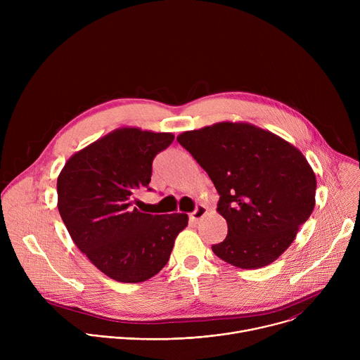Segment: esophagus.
Listing matches in <instances>:
<instances>
[{
    "mask_svg": "<svg viewBox=\"0 0 360 360\" xmlns=\"http://www.w3.org/2000/svg\"><path fill=\"white\" fill-rule=\"evenodd\" d=\"M207 212H208L207 207H205V205H199V207H196V210L189 215V221H191L192 224H198L199 219L203 218L205 214H207Z\"/></svg>",
    "mask_w": 360,
    "mask_h": 360,
    "instance_id": "esophagus-1",
    "label": "esophagus"
}]
</instances>
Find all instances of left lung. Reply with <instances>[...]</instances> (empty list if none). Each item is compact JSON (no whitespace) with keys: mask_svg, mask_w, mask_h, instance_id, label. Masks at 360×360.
<instances>
[{"mask_svg":"<svg viewBox=\"0 0 360 360\" xmlns=\"http://www.w3.org/2000/svg\"><path fill=\"white\" fill-rule=\"evenodd\" d=\"M176 139L219 193L228 235L214 253L240 269L276 261L315 208L316 176L303 153L246 122H218Z\"/></svg>","mask_w":360,"mask_h":360,"instance_id":"1","label":"left lung"}]
</instances>
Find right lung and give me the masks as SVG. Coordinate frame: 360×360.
Instances as JSON below:
<instances>
[{
	"label": "right lung",
	"instance_id": "right-lung-1",
	"mask_svg": "<svg viewBox=\"0 0 360 360\" xmlns=\"http://www.w3.org/2000/svg\"><path fill=\"white\" fill-rule=\"evenodd\" d=\"M174 134L120 128L67 161L58 181V211L78 249L107 276L138 283L169 261L186 214L150 215L134 207L148 186L152 161Z\"/></svg>",
	"mask_w": 360,
	"mask_h": 360
}]
</instances>
